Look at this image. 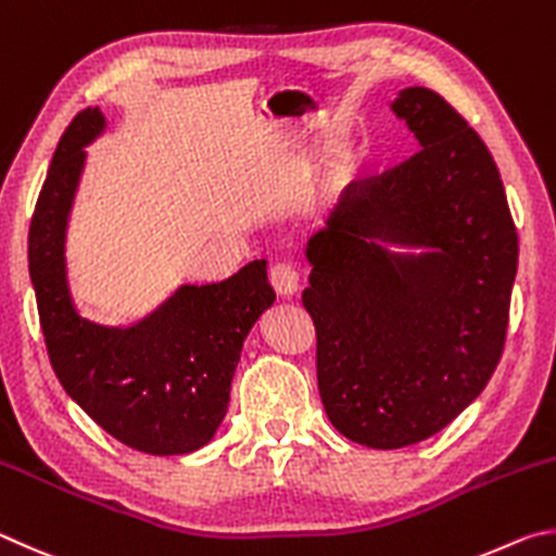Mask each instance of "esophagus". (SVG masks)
<instances>
[{"mask_svg":"<svg viewBox=\"0 0 556 556\" xmlns=\"http://www.w3.org/2000/svg\"><path fill=\"white\" fill-rule=\"evenodd\" d=\"M268 278L270 286L276 288V293L283 298H293L300 290V273L290 266V263H278V266H273Z\"/></svg>","mask_w":556,"mask_h":556,"instance_id":"34e87169","label":"esophagus"}]
</instances>
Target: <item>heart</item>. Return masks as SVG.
Returning a JSON list of instances; mask_svg holds the SVG:
<instances>
[{
  "mask_svg": "<svg viewBox=\"0 0 556 556\" xmlns=\"http://www.w3.org/2000/svg\"><path fill=\"white\" fill-rule=\"evenodd\" d=\"M358 168V153L354 146H339V149L329 155V161L323 170V178H319L317 185V194L319 200H327L337 194L344 185L352 180V175Z\"/></svg>",
  "mask_w": 556,
  "mask_h": 556,
  "instance_id": "heart-1",
  "label": "heart"
}]
</instances>
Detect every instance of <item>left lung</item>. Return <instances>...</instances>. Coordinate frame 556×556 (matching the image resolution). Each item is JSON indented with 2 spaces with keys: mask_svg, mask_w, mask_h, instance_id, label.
<instances>
[{
  "mask_svg": "<svg viewBox=\"0 0 556 556\" xmlns=\"http://www.w3.org/2000/svg\"><path fill=\"white\" fill-rule=\"evenodd\" d=\"M388 106L420 151L349 185L307 241L303 293L325 413L371 450L422 442L481 395L518 273V231L479 134L420 85Z\"/></svg>",
  "mask_w": 556,
  "mask_h": 556,
  "instance_id": "obj_1",
  "label": "left lung"
}]
</instances>
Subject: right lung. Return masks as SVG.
I'll use <instances>...</instances> for the list:
<instances>
[{
    "label": "right lung",
    "mask_w": 556,
    "mask_h": 556,
    "mask_svg": "<svg viewBox=\"0 0 556 556\" xmlns=\"http://www.w3.org/2000/svg\"><path fill=\"white\" fill-rule=\"evenodd\" d=\"M106 131L87 106L61 136L28 229V276L48 356L65 393L136 452L190 454L210 444L251 327L276 303L268 261H251L219 283H182L139 323L100 325L77 307L67 276V227L87 146Z\"/></svg>",
    "instance_id": "add662e5"
}]
</instances>
